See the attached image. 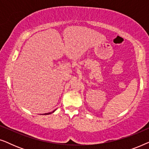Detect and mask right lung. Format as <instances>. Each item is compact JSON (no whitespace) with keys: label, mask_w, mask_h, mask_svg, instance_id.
Segmentation results:
<instances>
[{"label":"right lung","mask_w":149,"mask_h":149,"mask_svg":"<svg viewBox=\"0 0 149 149\" xmlns=\"http://www.w3.org/2000/svg\"><path fill=\"white\" fill-rule=\"evenodd\" d=\"M55 111H56V110H55ZM55 111H53V112H52V113H45V114H43V115H49V114L52 113H54V112Z\"/></svg>","instance_id":"right-lung-1"}]
</instances>
